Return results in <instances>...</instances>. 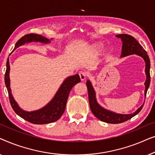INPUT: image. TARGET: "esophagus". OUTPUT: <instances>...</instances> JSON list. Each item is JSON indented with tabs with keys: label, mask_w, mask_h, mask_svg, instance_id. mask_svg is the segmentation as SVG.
Wrapping results in <instances>:
<instances>
[{
	"label": "esophagus",
	"mask_w": 155,
	"mask_h": 155,
	"mask_svg": "<svg viewBox=\"0 0 155 155\" xmlns=\"http://www.w3.org/2000/svg\"><path fill=\"white\" fill-rule=\"evenodd\" d=\"M79 75H80V80H81L82 81H83V80H85L87 77V73H85V72H81V73H80Z\"/></svg>",
	"instance_id": "34e87169"
}]
</instances>
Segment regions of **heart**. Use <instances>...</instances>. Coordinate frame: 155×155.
<instances>
[{
    "label": "heart",
    "mask_w": 155,
    "mask_h": 155,
    "mask_svg": "<svg viewBox=\"0 0 155 155\" xmlns=\"http://www.w3.org/2000/svg\"><path fill=\"white\" fill-rule=\"evenodd\" d=\"M101 46H102V44H95L94 46H93V49H94V51H98L100 49Z\"/></svg>",
    "instance_id": "heart-1"
}]
</instances>
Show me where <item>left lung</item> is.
Masks as SVG:
<instances>
[{
  "label": "left lung",
  "mask_w": 155,
  "mask_h": 155,
  "mask_svg": "<svg viewBox=\"0 0 155 155\" xmlns=\"http://www.w3.org/2000/svg\"><path fill=\"white\" fill-rule=\"evenodd\" d=\"M117 38L121 39L122 41V51L120 57H126L130 55L135 54L137 56H140L143 58L145 63V75H146V80L145 82V97H146L147 91L149 88L150 83V61L149 56L144 49L140 44L138 43V41L135 39L132 36L126 35V34H122V35H116ZM87 87L88 91V97H89V102H90V109L93 114L96 117L101 121L108 123V124H120L124 121H126L131 118L137 115V114L140 111L142 108L143 107V104L141 107H140L134 113L129 114H117L115 112L109 111V110L106 109L104 108L101 107L99 104L97 102L96 98V92L94 87H93L92 82L90 80H87L86 82Z\"/></svg>",
  "instance_id": "left-lung-1"
}]
</instances>
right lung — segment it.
Segmentation results:
<instances>
[{
	"instance_id": "right-lung-1",
	"label": "right lung",
	"mask_w": 155,
	"mask_h": 155,
	"mask_svg": "<svg viewBox=\"0 0 155 155\" xmlns=\"http://www.w3.org/2000/svg\"><path fill=\"white\" fill-rule=\"evenodd\" d=\"M51 40L48 39L43 36L36 34H29L26 35L24 37L20 38L17 41L15 46L14 50H15L19 46L23 45L27 43L30 42H41L43 44H49ZM10 62L9 59L8 58L6 63V71L5 74V83L7 87L8 95H9L10 102L13 109L14 111L20 116L23 119L31 123L34 124H50L56 121L63 115L65 111V106H66L67 99L68 98L69 93L71 89L76 84L80 82V78L78 74H75V75L68 77L63 83L61 84L60 87L57 91L56 94L54 95V98L48 102L47 104L42 107L41 109L35 110L32 111H27L22 110L19 107L18 103L15 100L11 92L10 89Z\"/></svg>"
}]
</instances>
